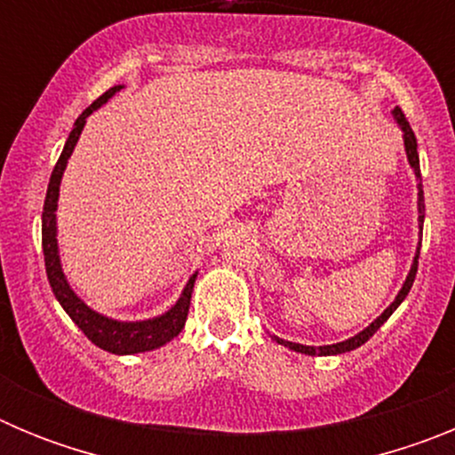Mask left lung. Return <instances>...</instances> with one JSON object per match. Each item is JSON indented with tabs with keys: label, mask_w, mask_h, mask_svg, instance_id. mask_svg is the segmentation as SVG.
Instances as JSON below:
<instances>
[{
	"label": "left lung",
	"mask_w": 455,
	"mask_h": 455,
	"mask_svg": "<svg viewBox=\"0 0 455 455\" xmlns=\"http://www.w3.org/2000/svg\"><path fill=\"white\" fill-rule=\"evenodd\" d=\"M394 120H396V124H399V130L403 132V148H405V156H408V164L410 168H412V172H415L417 178V220H419V243H417V252L415 257H412V264H410V271L408 275H405L403 284H401L399 293H396V299L392 300V303L387 305V307L383 309V315L376 316V319L371 321V323L364 328V331H360L357 335L348 337V339L344 341H337V344H323V347H305V344H296V341H287L283 339V337L277 335H271L273 341H277L280 347L289 348V351H296V353H303V355H339V353H348L353 351V348L363 347L364 341H369L373 337V332L380 328V325L385 323V321L389 319V316L394 315V309L399 307L401 303L405 300V296H408L410 287H412V283H415V275H417V259H419V248H421V230H424V187H421V171H419V155H417V139H415V132H412V127H410V123L405 120L403 111H401L399 107L394 108L392 111Z\"/></svg>",
	"instance_id": "obj_1"
}]
</instances>
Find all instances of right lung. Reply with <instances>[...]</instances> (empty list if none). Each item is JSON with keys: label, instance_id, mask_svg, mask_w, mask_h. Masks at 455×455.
<instances>
[{"label": "right lung", "instance_id": "1", "mask_svg": "<svg viewBox=\"0 0 455 455\" xmlns=\"http://www.w3.org/2000/svg\"><path fill=\"white\" fill-rule=\"evenodd\" d=\"M124 86H114L104 92L102 98H98L91 107L75 120L72 124V132L68 136L66 146H63L61 156L56 162L54 171H52L50 187H47L45 196V207H43V255H45V271L47 280H50V287L54 291L56 300L61 303V307L66 309V315L75 321L79 331L88 337V339L100 347L102 351L116 353V355H134V353H146L155 351V348L164 347L171 339L182 332L184 323H187L188 316V305H191V293L193 284H196V277H198V271L188 277V283L184 284L180 299L175 300V305L162 312V315L152 316V319L143 321H120L111 319L107 315H100L98 309L88 307L82 299L77 296V291L70 287L68 283L66 273H63L61 267V255H59V225H56V207H59V188H61L63 172H66L68 159L75 152V146H77L79 136H82L84 124H86V118L98 111L100 107L114 98L116 92Z\"/></svg>", "mask_w": 455, "mask_h": 455}]
</instances>
